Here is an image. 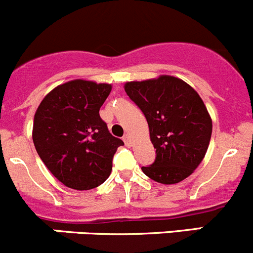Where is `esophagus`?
I'll list each match as a JSON object with an SVG mask.
<instances>
[{"label": "esophagus", "instance_id": "obj_1", "mask_svg": "<svg viewBox=\"0 0 253 253\" xmlns=\"http://www.w3.org/2000/svg\"><path fill=\"white\" fill-rule=\"evenodd\" d=\"M124 142L126 145H131V137H129V134H125Z\"/></svg>", "mask_w": 253, "mask_h": 253}]
</instances>
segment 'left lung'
Returning a JSON list of instances; mask_svg holds the SVG:
<instances>
[{"label":"left lung","mask_w":253,"mask_h":253,"mask_svg":"<svg viewBox=\"0 0 253 253\" xmlns=\"http://www.w3.org/2000/svg\"><path fill=\"white\" fill-rule=\"evenodd\" d=\"M124 88L144 114L157 154L142 171L163 185H174L193 174L208 150L213 128L200 94L185 81L168 75L126 82Z\"/></svg>","instance_id":"left-lung-1"}]
</instances>
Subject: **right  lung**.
Listing matches in <instances>:
<instances>
[{
    "label": "right lung",
    "instance_id": "right-lung-1",
    "mask_svg": "<svg viewBox=\"0 0 253 253\" xmlns=\"http://www.w3.org/2000/svg\"><path fill=\"white\" fill-rule=\"evenodd\" d=\"M111 89L109 83L73 79L47 93L35 111V149L51 174L73 190L105 182L114 154L124 144L99 115Z\"/></svg>",
    "mask_w": 253,
    "mask_h": 253
}]
</instances>
